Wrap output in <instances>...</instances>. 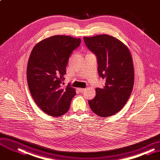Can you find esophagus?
I'll return each mask as SVG.
<instances>
[{
	"instance_id": "1",
	"label": "esophagus",
	"mask_w": 160,
	"mask_h": 160,
	"mask_svg": "<svg viewBox=\"0 0 160 160\" xmlns=\"http://www.w3.org/2000/svg\"><path fill=\"white\" fill-rule=\"evenodd\" d=\"M78 91L80 92H83L85 91V88H78Z\"/></svg>"
}]
</instances>
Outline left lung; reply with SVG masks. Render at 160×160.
Instances as JSON below:
<instances>
[{"label":"left lung","mask_w":160,"mask_h":160,"mask_svg":"<svg viewBox=\"0 0 160 160\" xmlns=\"http://www.w3.org/2000/svg\"><path fill=\"white\" fill-rule=\"evenodd\" d=\"M86 46L97 58L99 76L105 86L96 88V97L88 100L92 111L102 118L113 116L124 107L132 92L135 73L129 48L108 35L84 37Z\"/></svg>","instance_id":"obj_1"}]
</instances>
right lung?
<instances>
[{
    "label": "right lung",
    "mask_w": 160,
    "mask_h": 160,
    "mask_svg": "<svg viewBox=\"0 0 160 160\" xmlns=\"http://www.w3.org/2000/svg\"><path fill=\"white\" fill-rule=\"evenodd\" d=\"M80 38L54 35L38 42L28 63L27 80L31 94L41 109L48 116L65 114L76 94L63 81L70 55L81 43Z\"/></svg>",
    "instance_id": "obj_1"
}]
</instances>
